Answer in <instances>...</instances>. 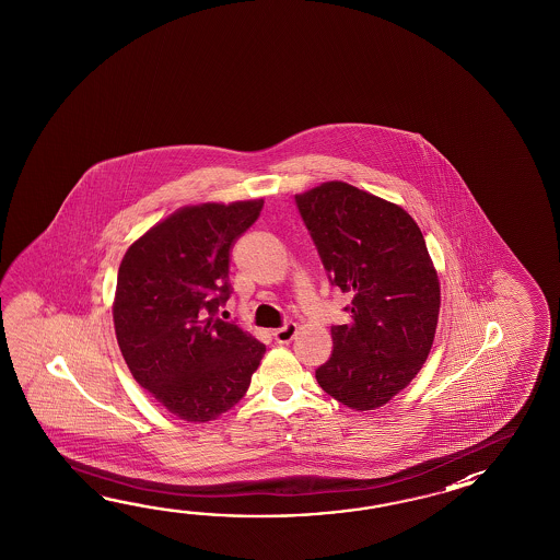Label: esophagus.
Listing matches in <instances>:
<instances>
[{"label": "esophagus", "instance_id": "1", "mask_svg": "<svg viewBox=\"0 0 560 560\" xmlns=\"http://www.w3.org/2000/svg\"><path fill=\"white\" fill-rule=\"evenodd\" d=\"M298 326L294 322H288L282 328L275 330V340L278 345H288L296 336Z\"/></svg>", "mask_w": 560, "mask_h": 560}]
</instances>
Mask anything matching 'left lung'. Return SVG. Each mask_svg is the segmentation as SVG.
I'll return each instance as SVG.
<instances>
[{
	"instance_id": "left-lung-1",
	"label": "left lung",
	"mask_w": 560,
	"mask_h": 560,
	"mask_svg": "<svg viewBox=\"0 0 560 560\" xmlns=\"http://www.w3.org/2000/svg\"><path fill=\"white\" fill-rule=\"evenodd\" d=\"M296 206L330 284L352 294L350 324L332 326V357L316 370L324 393L374 410L429 358L441 284L412 215L346 182L298 194Z\"/></svg>"
}]
</instances>
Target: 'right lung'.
<instances>
[{
  "label": "right lung",
  "instance_id": "add662e5",
  "mask_svg": "<svg viewBox=\"0 0 560 560\" xmlns=\"http://www.w3.org/2000/svg\"><path fill=\"white\" fill-rule=\"evenodd\" d=\"M264 200L186 206L150 228L119 264L114 326L131 376L174 417L208 422L246 394L266 346L215 318L232 294L234 242Z\"/></svg>",
  "mask_w": 560,
  "mask_h": 560
}]
</instances>
